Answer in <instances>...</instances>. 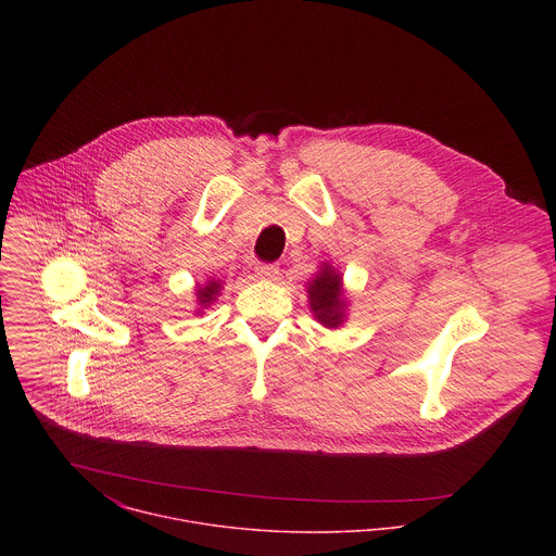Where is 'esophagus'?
Returning <instances> with one entry per match:
<instances>
[{
  "label": "esophagus",
  "instance_id": "esophagus-1",
  "mask_svg": "<svg viewBox=\"0 0 556 556\" xmlns=\"http://www.w3.org/2000/svg\"><path fill=\"white\" fill-rule=\"evenodd\" d=\"M254 271H256V276L263 278V280H276L278 274H280V267H278L276 263H258V265L254 267Z\"/></svg>",
  "mask_w": 556,
  "mask_h": 556
}]
</instances>
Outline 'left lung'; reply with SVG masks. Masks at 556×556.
Wrapping results in <instances>:
<instances>
[{
  "mask_svg": "<svg viewBox=\"0 0 556 556\" xmlns=\"http://www.w3.org/2000/svg\"><path fill=\"white\" fill-rule=\"evenodd\" d=\"M311 311L320 325L340 327L344 323L346 300L342 291V276L327 263L318 269L317 276L308 282Z\"/></svg>",
  "mask_w": 556,
  "mask_h": 556,
  "instance_id": "1",
  "label": "left lung"
}]
</instances>
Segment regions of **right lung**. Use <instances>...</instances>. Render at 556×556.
Returning a JSON list of instances; mask_svg holds the SVG:
<instances>
[{
  "mask_svg": "<svg viewBox=\"0 0 556 556\" xmlns=\"http://www.w3.org/2000/svg\"><path fill=\"white\" fill-rule=\"evenodd\" d=\"M220 280H214V278H210L203 287H199L197 289V302H199V306L201 308H207L216 298H218V293H220ZM201 313V311H199Z\"/></svg>",
  "mask_w": 556,
  "mask_h": 556,
  "instance_id": "add662e5",
  "label": "right lung"
}]
</instances>
